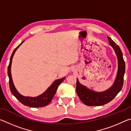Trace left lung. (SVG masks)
Instances as JSON below:
<instances>
[{
	"label": "left lung",
	"instance_id": "obj_1",
	"mask_svg": "<svg viewBox=\"0 0 131 131\" xmlns=\"http://www.w3.org/2000/svg\"><path fill=\"white\" fill-rule=\"evenodd\" d=\"M110 45L113 48L118 59V71L113 85L103 92H96L82 85L77 79L76 91L82 102L87 106H102L112 101L123 88L125 64L120 48L112 39L107 37Z\"/></svg>",
	"mask_w": 131,
	"mask_h": 131
}]
</instances>
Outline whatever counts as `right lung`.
Masks as SVG:
<instances>
[{"label": "right lung", "instance_id": "add662e5", "mask_svg": "<svg viewBox=\"0 0 131 131\" xmlns=\"http://www.w3.org/2000/svg\"><path fill=\"white\" fill-rule=\"evenodd\" d=\"M24 41L22 42L18 46H17V47L14 49L12 56L10 57V63L9 65L8 66L7 74L8 78H9V87L11 92H12V94L14 95V96L16 97L18 100L22 104H23L24 105L29 106V107H44V106H46L48 105V104L51 102L53 97H54V95L55 94V92L57 91L58 87L59 84L64 80L65 77H63V78L55 80L54 83L51 84V85L50 87L48 88V89L46 90L45 92L36 97L24 96L23 95L19 94V93L17 91V90H16V88H15L14 85V83H13L12 77V73H11V67H12V59L13 56H14V55L15 54V52L16 51V50L18 48L19 46L23 44Z\"/></svg>", "mask_w": 131, "mask_h": 131}]
</instances>
